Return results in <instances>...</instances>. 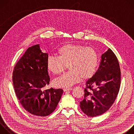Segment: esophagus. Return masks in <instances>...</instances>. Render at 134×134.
Masks as SVG:
<instances>
[{"instance_id": "obj_1", "label": "esophagus", "mask_w": 134, "mask_h": 134, "mask_svg": "<svg viewBox=\"0 0 134 134\" xmlns=\"http://www.w3.org/2000/svg\"><path fill=\"white\" fill-rule=\"evenodd\" d=\"M72 88H64V92H66V91H71L72 90Z\"/></svg>"}]
</instances>
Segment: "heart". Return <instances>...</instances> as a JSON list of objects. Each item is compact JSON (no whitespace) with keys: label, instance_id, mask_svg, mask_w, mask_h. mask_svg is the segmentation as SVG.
I'll return each instance as SVG.
<instances>
[{"label":"heart","instance_id":"heart-1","mask_svg":"<svg viewBox=\"0 0 134 134\" xmlns=\"http://www.w3.org/2000/svg\"><path fill=\"white\" fill-rule=\"evenodd\" d=\"M58 57L49 56L47 68L55 74L62 73L68 65L67 72L55 79L53 84L58 87H69L82 80L88 79L96 72L98 55L92 47L67 43L62 46L57 52Z\"/></svg>","mask_w":134,"mask_h":134}]
</instances>
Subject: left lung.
I'll list each match as a JSON object with an SVG mask.
<instances>
[{"label": "left lung", "instance_id": "1", "mask_svg": "<svg viewBox=\"0 0 134 134\" xmlns=\"http://www.w3.org/2000/svg\"><path fill=\"white\" fill-rule=\"evenodd\" d=\"M121 71L116 55L109 48L101 55L97 71L86 83L80 107L87 116H98L108 111L119 91Z\"/></svg>", "mask_w": 134, "mask_h": 134}]
</instances>
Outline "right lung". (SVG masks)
Here are the masks:
<instances>
[{
	"mask_svg": "<svg viewBox=\"0 0 134 134\" xmlns=\"http://www.w3.org/2000/svg\"><path fill=\"white\" fill-rule=\"evenodd\" d=\"M47 53L39 44L29 48L16 63L13 72V83L16 97L23 107L36 116L45 117L52 113L58 105L63 90L51 88L48 72Z\"/></svg>",
	"mask_w": 134,
	"mask_h": 134,
	"instance_id": "obj_1",
	"label": "right lung"
}]
</instances>
